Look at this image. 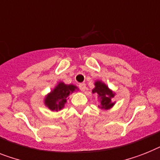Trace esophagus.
I'll list each match as a JSON object with an SVG mask.
<instances>
[{
    "instance_id": "1",
    "label": "esophagus",
    "mask_w": 160,
    "mask_h": 160,
    "mask_svg": "<svg viewBox=\"0 0 160 160\" xmlns=\"http://www.w3.org/2000/svg\"><path fill=\"white\" fill-rule=\"evenodd\" d=\"M79 88H80V90H81L82 92H85L86 90V84L85 83H80L78 85Z\"/></svg>"
}]
</instances>
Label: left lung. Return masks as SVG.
<instances>
[{
	"label": "left lung",
	"mask_w": 160,
	"mask_h": 160,
	"mask_svg": "<svg viewBox=\"0 0 160 160\" xmlns=\"http://www.w3.org/2000/svg\"><path fill=\"white\" fill-rule=\"evenodd\" d=\"M92 93L96 94L100 98L101 109H109L114 105V102L112 101L114 93L102 82L97 81L95 82V88L92 90Z\"/></svg>",
	"instance_id": "1"
}]
</instances>
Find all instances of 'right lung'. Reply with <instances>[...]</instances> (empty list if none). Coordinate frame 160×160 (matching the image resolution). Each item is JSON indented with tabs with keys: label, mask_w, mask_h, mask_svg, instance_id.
<instances>
[{
	"label": "right lung",
	"mask_w": 160,
	"mask_h": 160,
	"mask_svg": "<svg viewBox=\"0 0 160 160\" xmlns=\"http://www.w3.org/2000/svg\"><path fill=\"white\" fill-rule=\"evenodd\" d=\"M77 89L73 85H66L59 82L53 91L45 98V105L52 111H59L64 108L68 96Z\"/></svg>",
	"instance_id": "obj_1"
}]
</instances>
